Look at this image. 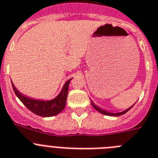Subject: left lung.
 I'll return each mask as SVG.
<instances>
[{
    "label": "left lung",
    "mask_w": 158,
    "mask_h": 158,
    "mask_svg": "<svg viewBox=\"0 0 158 158\" xmlns=\"http://www.w3.org/2000/svg\"><path fill=\"white\" fill-rule=\"evenodd\" d=\"M91 105H92V107H93V108H95V110H97L98 112H100V113L104 114V115H106V116H121V115H123V114L126 113V112H128V111H129V110H130L131 108H132V107H133V105H134V104H133V105H132V107H130V108H128V109H126V110H125V111H124V112H118V113H112V112H106V111H104V110H103V109H101V108H98V107H96V106H95V104H94L93 102H91Z\"/></svg>",
    "instance_id": "obj_1"
}]
</instances>
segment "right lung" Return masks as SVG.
<instances>
[{
	"label": "right lung",
	"mask_w": 158,
	"mask_h": 158,
	"mask_svg": "<svg viewBox=\"0 0 158 158\" xmlns=\"http://www.w3.org/2000/svg\"><path fill=\"white\" fill-rule=\"evenodd\" d=\"M70 80L66 82L60 94L55 99L50 100V101L36 100V99H32L26 97L16 89V87H14L13 83H12V86H13V89H14L16 95L28 109L38 116L49 117V116H55L57 114L60 113L64 109L65 106H66V102H67V94H68Z\"/></svg>",
	"instance_id": "obj_1"
}]
</instances>
